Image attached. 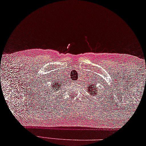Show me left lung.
Segmentation results:
<instances>
[{
	"instance_id": "left-lung-1",
	"label": "left lung",
	"mask_w": 146,
	"mask_h": 146,
	"mask_svg": "<svg viewBox=\"0 0 146 146\" xmlns=\"http://www.w3.org/2000/svg\"><path fill=\"white\" fill-rule=\"evenodd\" d=\"M87 89L86 90L87 91V93H88V94H90V95L91 96H95V95H96V94L98 93L97 92L98 91L97 90V87H96L94 84H91L89 85H87Z\"/></svg>"
}]
</instances>
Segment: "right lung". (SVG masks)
Instances as JSON below:
<instances>
[{"instance_id": "add662e5", "label": "right lung", "mask_w": 146, "mask_h": 146, "mask_svg": "<svg viewBox=\"0 0 146 146\" xmlns=\"http://www.w3.org/2000/svg\"><path fill=\"white\" fill-rule=\"evenodd\" d=\"M60 86H61V85H59V84H58V83L55 81V82H53V86L50 87V88H49V89H50L49 93H50V91L55 92V93H56V91H59V88Z\"/></svg>"}]
</instances>
